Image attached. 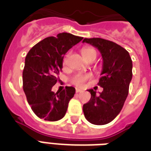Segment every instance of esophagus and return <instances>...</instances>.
Here are the masks:
<instances>
[{"label": "esophagus", "instance_id": "esophagus-1", "mask_svg": "<svg viewBox=\"0 0 151 151\" xmlns=\"http://www.w3.org/2000/svg\"><path fill=\"white\" fill-rule=\"evenodd\" d=\"M82 91H83L82 90H80V89L78 88H76V93H81V92Z\"/></svg>", "mask_w": 151, "mask_h": 151}]
</instances>
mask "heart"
Wrapping results in <instances>:
<instances>
[{
	"label": "heart",
	"instance_id": "b5f03b06",
	"mask_svg": "<svg viewBox=\"0 0 151 151\" xmlns=\"http://www.w3.org/2000/svg\"><path fill=\"white\" fill-rule=\"evenodd\" d=\"M82 56H84L86 60L91 59H95L97 56V52L96 50L91 47H84L82 49ZM90 78V74H82V73H78L73 77L71 78V82L78 86H82L84 85L85 82Z\"/></svg>",
	"mask_w": 151,
	"mask_h": 151
}]
</instances>
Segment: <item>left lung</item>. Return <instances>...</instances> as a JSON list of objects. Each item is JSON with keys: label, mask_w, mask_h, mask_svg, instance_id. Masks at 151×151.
<instances>
[{"label": "left lung", "mask_w": 151, "mask_h": 151, "mask_svg": "<svg viewBox=\"0 0 151 151\" xmlns=\"http://www.w3.org/2000/svg\"><path fill=\"white\" fill-rule=\"evenodd\" d=\"M83 43L95 47L103 57L102 77L98 85L104 91L96 95L90 89L91 97L83 105V112L90 123L103 125L111 122L123 108L132 80L133 63L127 52L117 43L101 38L84 39Z\"/></svg>", "instance_id": "left-lung-1"}]
</instances>
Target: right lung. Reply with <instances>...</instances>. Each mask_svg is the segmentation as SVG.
<instances>
[{
  "label": "right lung",
  "mask_w": 151,
  "mask_h": 151,
  "mask_svg": "<svg viewBox=\"0 0 151 151\" xmlns=\"http://www.w3.org/2000/svg\"><path fill=\"white\" fill-rule=\"evenodd\" d=\"M82 39L63 32L56 37L45 38L28 52L22 72L23 91L32 111L40 119L56 121L65 116L75 88L66 86L56 93L52 88L59 81L64 55Z\"/></svg>",
  "instance_id": "right-lung-1"
}]
</instances>
